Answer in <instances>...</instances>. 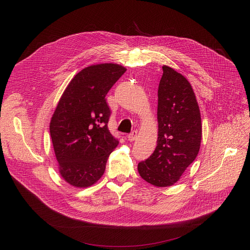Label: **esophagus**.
<instances>
[{
	"label": "esophagus",
	"instance_id": "34e87169",
	"mask_svg": "<svg viewBox=\"0 0 250 250\" xmlns=\"http://www.w3.org/2000/svg\"><path fill=\"white\" fill-rule=\"evenodd\" d=\"M137 136H138L137 130H133V132L127 136V139H128L129 142H134L137 139Z\"/></svg>",
	"mask_w": 250,
	"mask_h": 250
}]
</instances>
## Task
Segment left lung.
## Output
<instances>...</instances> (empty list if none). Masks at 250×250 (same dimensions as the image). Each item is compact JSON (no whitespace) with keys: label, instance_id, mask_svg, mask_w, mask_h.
<instances>
[{"label":"left lung","instance_id":"8db88e82","mask_svg":"<svg viewBox=\"0 0 250 250\" xmlns=\"http://www.w3.org/2000/svg\"><path fill=\"white\" fill-rule=\"evenodd\" d=\"M158 88V140L153 154L138 164L141 177L159 188L172 186L194 161L202 140V121L187 79L167 65Z\"/></svg>","mask_w":250,"mask_h":250}]
</instances>
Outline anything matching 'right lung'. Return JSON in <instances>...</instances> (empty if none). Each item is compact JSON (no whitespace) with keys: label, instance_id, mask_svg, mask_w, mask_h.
Returning a JSON list of instances; mask_svg holds the SVG:
<instances>
[{"label":"right lung","instance_id":"right-lung-1","mask_svg":"<svg viewBox=\"0 0 250 250\" xmlns=\"http://www.w3.org/2000/svg\"><path fill=\"white\" fill-rule=\"evenodd\" d=\"M125 71L115 63L90 65L72 79L59 101L49 132L60 173L71 186L94 185L120 143L107 126L111 110L105 96Z\"/></svg>","mask_w":250,"mask_h":250}]
</instances>
